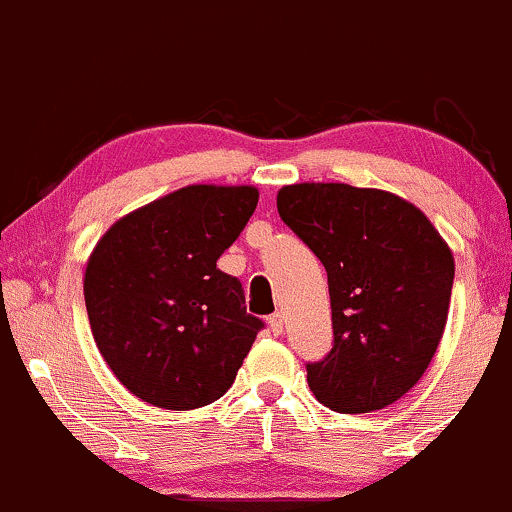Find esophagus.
<instances>
[{
    "mask_svg": "<svg viewBox=\"0 0 512 512\" xmlns=\"http://www.w3.org/2000/svg\"><path fill=\"white\" fill-rule=\"evenodd\" d=\"M268 326H270V333L280 335L282 330H285V316H282L280 311H275V314L268 316Z\"/></svg>",
    "mask_w": 512,
    "mask_h": 512,
    "instance_id": "esophagus-1",
    "label": "esophagus"
}]
</instances>
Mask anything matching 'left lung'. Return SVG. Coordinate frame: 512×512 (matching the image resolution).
<instances>
[{
	"label": "left lung",
	"instance_id": "1",
	"mask_svg": "<svg viewBox=\"0 0 512 512\" xmlns=\"http://www.w3.org/2000/svg\"><path fill=\"white\" fill-rule=\"evenodd\" d=\"M278 213L328 273L333 350L306 364L316 400L342 414L393 405L443 338L455 278L448 244L422 210L381 189L282 186Z\"/></svg>",
	"mask_w": 512,
	"mask_h": 512
}]
</instances>
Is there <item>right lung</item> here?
<instances>
[{"instance_id": "1", "label": "right lung", "mask_w": 512, "mask_h": 512, "mask_svg": "<svg viewBox=\"0 0 512 512\" xmlns=\"http://www.w3.org/2000/svg\"><path fill=\"white\" fill-rule=\"evenodd\" d=\"M254 186L194 184L124 215L88 258L95 345L136 398L196 410L230 390L263 328L218 258L254 215Z\"/></svg>"}]
</instances>
